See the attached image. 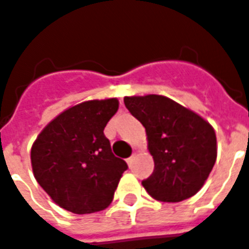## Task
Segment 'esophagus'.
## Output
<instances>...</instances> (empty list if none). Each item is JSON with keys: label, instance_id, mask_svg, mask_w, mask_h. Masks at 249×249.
I'll list each match as a JSON object with an SVG mask.
<instances>
[{"label": "esophagus", "instance_id": "1", "mask_svg": "<svg viewBox=\"0 0 249 249\" xmlns=\"http://www.w3.org/2000/svg\"><path fill=\"white\" fill-rule=\"evenodd\" d=\"M134 157H136V154H133V156H130V157L128 158V160H126V162H128V165H129V166H132V162H133Z\"/></svg>", "mask_w": 249, "mask_h": 249}]
</instances>
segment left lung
I'll return each instance as SVG.
<instances>
[{
    "label": "left lung",
    "mask_w": 249,
    "mask_h": 249,
    "mask_svg": "<svg viewBox=\"0 0 249 249\" xmlns=\"http://www.w3.org/2000/svg\"><path fill=\"white\" fill-rule=\"evenodd\" d=\"M124 104L145 126L154 171L142 186L161 202H181L202 189L213 170L216 134L194 110L161 95L125 96Z\"/></svg>",
    "instance_id": "left-lung-1"
}]
</instances>
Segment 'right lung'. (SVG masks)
<instances>
[{"label":"right lung","mask_w":249,"mask_h":249,"mask_svg":"<svg viewBox=\"0 0 249 249\" xmlns=\"http://www.w3.org/2000/svg\"><path fill=\"white\" fill-rule=\"evenodd\" d=\"M119 109L116 97L87 100L59 113L31 146L36 182L59 207L73 213L107 209L128 166L113 156L104 128Z\"/></svg>","instance_id":"right-lung-1"}]
</instances>
